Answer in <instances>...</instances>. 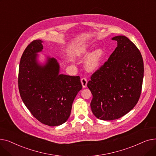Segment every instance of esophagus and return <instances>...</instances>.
Segmentation results:
<instances>
[{
	"label": "esophagus",
	"instance_id": "esophagus-1",
	"mask_svg": "<svg viewBox=\"0 0 156 156\" xmlns=\"http://www.w3.org/2000/svg\"><path fill=\"white\" fill-rule=\"evenodd\" d=\"M81 84H82V86H83V88L87 87L88 81H87V79L85 77H83V78L81 79Z\"/></svg>",
	"mask_w": 156,
	"mask_h": 156
}]
</instances>
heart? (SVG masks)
<instances>
[{
	"instance_id": "heart-1",
	"label": "heart",
	"mask_w": 156,
	"mask_h": 156,
	"mask_svg": "<svg viewBox=\"0 0 156 156\" xmlns=\"http://www.w3.org/2000/svg\"><path fill=\"white\" fill-rule=\"evenodd\" d=\"M90 48L87 45H83L78 48L76 54L79 57H83L87 55ZM104 52L102 48H97L88 57L86 61V68L89 71H94L99 68L104 59Z\"/></svg>"
}]
</instances>
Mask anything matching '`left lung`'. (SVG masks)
I'll use <instances>...</instances> for the list:
<instances>
[{
    "label": "left lung",
    "instance_id": "obj_1",
    "mask_svg": "<svg viewBox=\"0 0 156 156\" xmlns=\"http://www.w3.org/2000/svg\"><path fill=\"white\" fill-rule=\"evenodd\" d=\"M112 40L117 41V47L87 83L94 116L109 121L125 116L137 104L144 72L141 53L132 41L122 35Z\"/></svg>",
    "mask_w": 156,
    "mask_h": 156
}]
</instances>
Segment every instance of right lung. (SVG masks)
Segmentation results:
<instances>
[{
	"label": "right lung",
	"mask_w": 156,
	"mask_h": 156,
	"mask_svg": "<svg viewBox=\"0 0 156 156\" xmlns=\"http://www.w3.org/2000/svg\"><path fill=\"white\" fill-rule=\"evenodd\" d=\"M42 49V41L35 40L24 51L19 67V92L37 120L48 126H59L69 118L82 85L79 76L59 75V66L54 58H48L44 66L39 65L36 53Z\"/></svg>",
	"instance_id": "add662e5"
}]
</instances>
